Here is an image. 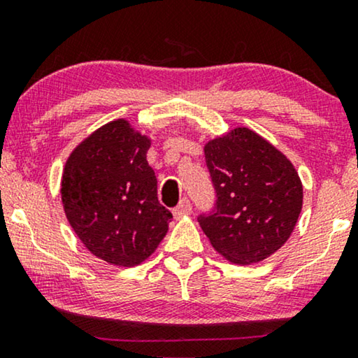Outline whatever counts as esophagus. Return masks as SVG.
I'll return each mask as SVG.
<instances>
[{
  "label": "esophagus",
  "instance_id": "1",
  "mask_svg": "<svg viewBox=\"0 0 358 358\" xmlns=\"http://www.w3.org/2000/svg\"><path fill=\"white\" fill-rule=\"evenodd\" d=\"M190 212H192V205H190V200L189 199H182L179 202L178 207H176L173 210V215L176 220L182 218V217H187V215H190Z\"/></svg>",
  "mask_w": 358,
  "mask_h": 358
}]
</instances>
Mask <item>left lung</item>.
<instances>
[{
    "label": "left lung",
    "mask_w": 358,
    "mask_h": 358,
    "mask_svg": "<svg viewBox=\"0 0 358 358\" xmlns=\"http://www.w3.org/2000/svg\"><path fill=\"white\" fill-rule=\"evenodd\" d=\"M217 207L199 223L220 256L257 264L292 236L303 207V184L292 161L251 129L236 127L203 146Z\"/></svg>",
    "instance_id": "1"
}]
</instances>
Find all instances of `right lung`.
Here are the masks:
<instances>
[{
  "mask_svg": "<svg viewBox=\"0 0 358 358\" xmlns=\"http://www.w3.org/2000/svg\"><path fill=\"white\" fill-rule=\"evenodd\" d=\"M151 138L117 119L86 136L68 156L62 203L73 231L96 257L138 266L156 251L173 215L158 200L146 161Z\"/></svg>",
  "mask_w": 358,
  "mask_h": 358,
  "instance_id": "obj_1",
  "label": "right lung"
}]
</instances>
